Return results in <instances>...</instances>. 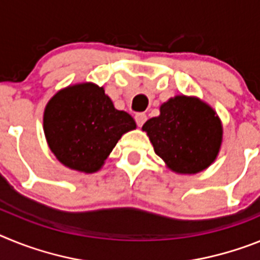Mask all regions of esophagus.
Returning <instances> with one entry per match:
<instances>
[{
  "mask_svg": "<svg viewBox=\"0 0 260 260\" xmlns=\"http://www.w3.org/2000/svg\"><path fill=\"white\" fill-rule=\"evenodd\" d=\"M135 120L139 127H143V124L146 121V115L145 114H136L135 115Z\"/></svg>",
  "mask_w": 260,
  "mask_h": 260,
  "instance_id": "esophagus-1",
  "label": "esophagus"
}]
</instances>
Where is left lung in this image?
Segmentation results:
<instances>
[{
    "label": "left lung",
    "mask_w": 260,
    "mask_h": 260,
    "mask_svg": "<svg viewBox=\"0 0 260 260\" xmlns=\"http://www.w3.org/2000/svg\"><path fill=\"white\" fill-rule=\"evenodd\" d=\"M154 152L175 173L196 174L211 166L222 143V124L211 106L177 95L143 125Z\"/></svg>",
    "instance_id": "8db88e82"
}]
</instances>
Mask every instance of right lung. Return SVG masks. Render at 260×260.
<instances>
[{
  "label": "right lung",
  "mask_w": 260,
  "mask_h": 260,
  "mask_svg": "<svg viewBox=\"0 0 260 260\" xmlns=\"http://www.w3.org/2000/svg\"><path fill=\"white\" fill-rule=\"evenodd\" d=\"M47 143L58 161L72 170L95 173L124 133L136 128L133 117L119 111L95 83L60 90L44 110Z\"/></svg>",
  "instance_id": "1"
}]
</instances>
